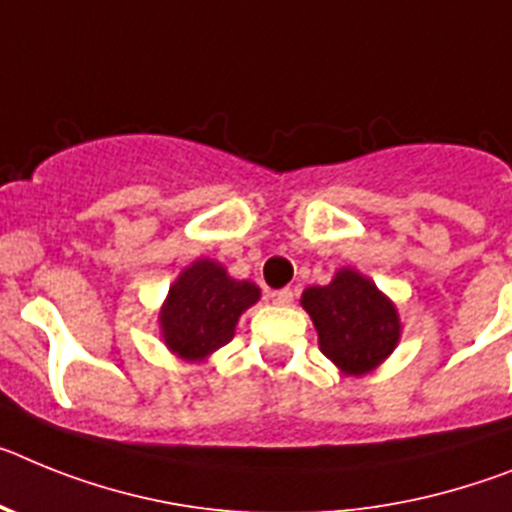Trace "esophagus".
Here are the masks:
<instances>
[{
	"label": "esophagus",
	"instance_id": "34e87169",
	"mask_svg": "<svg viewBox=\"0 0 512 512\" xmlns=\"http://www.w3.org/2000/svg\"><path fill=\"white\" fill-rule=\"evenodd\" d=\"M293 288H278V291L270 293V301H273L275 306H291L293 304Z\"/></svg>",
	"mask_w": 512,
	"mask_h": 512
}]
</instances>
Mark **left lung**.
I'll return each instance as SVG.
<instances>
[{"mask_svg":"<svg viewBox=\"0 0 512 512\" xmlns=\"http://www.w3.org/2000/svg\"><path fill=\"white\" fill-rule=\"evenodd\" d=\"M301 306L317 327L319 350L350 376L373 371L397 348V306L358 270L342 268L330 286L306 288Z\"/></svg>","mask_w":512,"mask_h":512,"instance_id":"obj_1","label":"left lung"}]
</instances>
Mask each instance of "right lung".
<instances>
[{
  "label": "right lung",
  "mask_w": 512,
  "mask_h": 512,
  "mask_svg": "<svg viewBox=\"0 0 512 512\" xmlns=\"http://www.w3.org/2000/svg\"><path fill=\"white\" fill-rule=\"evenodd\" d=\"M260 299L250 281H234L224 265L195 260L172 283L159 311L164 345L182 361H206L234 337L242 311Z\"/></svg>",
  "instance_id": "1"
}]
</instances>
